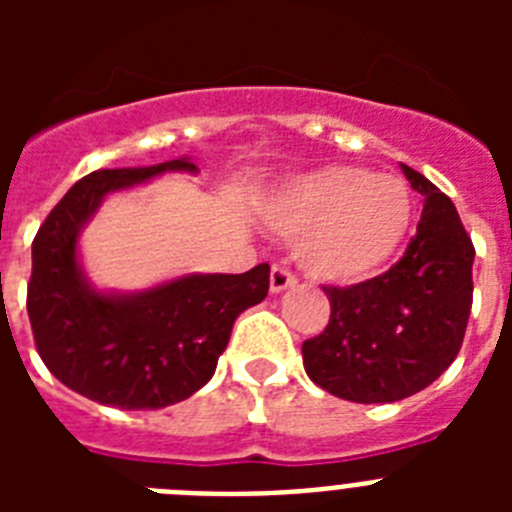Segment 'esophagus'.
Masks as SVG:
<instances>
[{"instance_id":"esophagus-1","label":"esophagus","mask_w":512,"mask_h":512,"mask_svg":"<svg viewBox=\"0 0 512 512\" xmlns=\"http://www.w3.org/2000/svg\"><path fill=\"white\" fill-rule=\"evenodd\" d=\"M297 284V277L292 274V269L284 264H274L271 266V279H269V287L274 295H279V292H284V289L295 287Z\"/></svg>"}]
</instances>
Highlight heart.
Here are the masks:
<instances>
[{
	"label": "heart",
	"mask_w": 512,
	"mask_h": 512,
	"mask_svg": "<svg viewBox=\"0 0 512 512\" xmlns=\"http://www.w3.org/2000/svg\"><path fill=\"white\" fill-rule=\"evenodd\" d=\"M269 220L297 238V259L312 277L354 284L374 277L402 246L413 197L397 176L323 166L289 184Z\"/></svg>",
	"instance_id": "1"
}]
</instances>
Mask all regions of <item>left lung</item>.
Listing matches in <instances>:
<instances>
[{
  "label": "left lung",
  "instance_id": "obj_1",
  "mask_svg": "<svg viewBox=\"0 0 512 512\" xmlns=\"http://www.w3.org/2000/svg\"><path fill=\"white\" fill-rule=\"evenodd\" d=\"M423 197L395 266L351 287H323L330 320L302 343L312 382L351 402H397L436 382L459 354L472 312L474 246L454 202L402 164Z\"/></svg>",
  "mask_w": 512,
  "mask_h": 512
}]
</instances>
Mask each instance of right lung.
I'll return each instance as SVG.
<instances>
[{
  "label": "right lung",
  "mask_w": 512,
  "mask_h": 512,
  "mask_svg": "<svg viewBox=\"0 0 512 512\" xmlns=\"http://www.w3.org/2000/svg\"><path fill=\"white\" fill-rule=\"evenodd\" d=\"M164 171H197L189 158L79 179L33 241L27 315L48 372L79 395L122 410H158L205 387L235 318L269 292V264L246 274H189L140 295H102L76 259V238L104 194Z\"/></svg>",
  "instance_id": "add662e5"
}]
</instances>
